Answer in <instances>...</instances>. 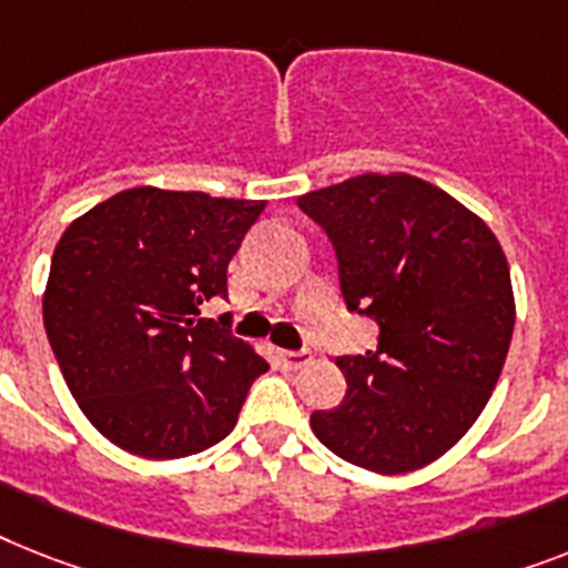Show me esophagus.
Wrapping results in <instances>:
<instances>
[{
	"mask_svg": "<svg viewBox=\"0 0 568 568\" xmlns=\"http://www.w3.org/2000/svg\"><path fill=\"white\" fill-rule=\"evenodd\" d=\"M278 359L284 368H290V372H295V368H302V365L311 363V354L307 351H278Z\"/></svg>",
	"mask_w": 568,
	"mask_h": 568,
	"instance_id": "34e87169",
	"label": "esophagus"
}]
</instances>
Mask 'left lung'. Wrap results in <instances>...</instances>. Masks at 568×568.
Segmentation results:
<instances>
[{"mask_svg": "<svg viewBox=\"0 0 568 568\" xmlns=\"http://www.w3.org/2000/svg\"><path fill=\"white\" fill-rule=\"evenodd\" d=\"M298 209L334 243L348 311L379 327L377 351L336 357L348 392L313 412V433L365 470H418L476 424L503 374L517 318L503 246L409 173H363Z\"/></svg>", "mask_w": 568, "mask_h": 568, "instance_id": "1", "label": "left lung"}]
</instances>
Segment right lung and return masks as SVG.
Listing matches in <instances>:
<instances>
[{
	"label": "right lung",
	"instance_id": "obj_1",
	"mask_svg": "<svg viewBox=\"0 0 568 568\" xmlns=\"http://www.w3.org/2000/svg\"><path fill=\"white\" fill-rule=\"evenodd\" d=\"M264 200L130 189L78 217L51 255L42 322L65 386L98 433L142 458L223 442L270 368L203 302Z\"/></svg>",
	"mask_w": 568,
	"mask_h": 568
}]
</instances>
